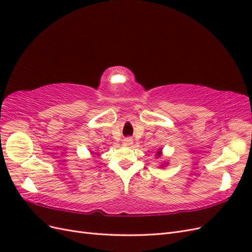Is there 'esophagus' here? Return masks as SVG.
Returning a JSON list of instances; mask_svg holds the SVG:
<instances>
[{
    "instance_id": "esophagus-1",
    "label": "esophagus",
    "mask_w": 252,
    "mask_h": 252,
    "mask_svg": "<svg viewBox=\"0 0 252 252\" xmlns=\"http://www.w3.org/2000/svg\"><path fill=\"white\" fill-rule=\"evenodd\" d=\"M132 143H133V141H132V139L130 138V136H128V138L124 139V144L125 145H131Z\"/></svg>"
}]
</instances>
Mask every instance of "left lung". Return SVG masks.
Returning a JSON list of instances; mask_svg holds the SVG:
<instances>
[{"label": "left lung", "mask_w": 252, "mask_h": 252, "mask_svg": "<svg viewBox=\"0 0 252 252\" xmlns=\"http://www.w3.org/2000/svg\"><path fill=\"white\" fill-rule=\"evenodd\" d=\"M159 154H161V152H159V151H158V156H159Z\"/></svg>", "instance_id": "8db88e82"}]
</instances>
